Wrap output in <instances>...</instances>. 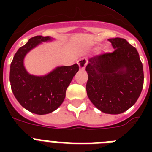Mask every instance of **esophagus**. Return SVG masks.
<instances>
[{
  "instance_id": "obj_1",
  "label": "esophagus",
  "mask_w": 152,
  "mask_h": 152,
  "mask_svg": "<svg viewBox=\"0 0 152 152\" xmlns=\"http://www.w3.org/2000/svg\"><path fill=\"white\" fill-rule=\"evenodd\" d=\"M77 63H78L80 69H85L86 65L88 64V59L85 58V57H83V58H81V59L79 60L78 61H77Z\"/></svg>"
}]
</instances>
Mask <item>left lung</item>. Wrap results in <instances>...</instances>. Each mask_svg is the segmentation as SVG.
<instances>
[{
    "instance_id": "left-lung-1",
    "label": "left lung",
    "mask_w": 152,
    "mask_h": 152,
    "mask_svg": "<svg viewBox=\"0 0 152 152\" xmlns=\"http://www.w3.org/2000/svg\"><path fill=\"white\" fill-rule=\"evenodd\" d=\"M108 40L113 52L88 60L86 90L96 108L103 113L118 114L138 99L144 86V71L137 49L124 39Z\"/></svg>"
}]
</instances>
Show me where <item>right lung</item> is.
<instances>
[{
    "label": "right lung",
    "mask_w": 152,
    "mask_h": 152,
    "mask_svg": "<svg viewBox=\"0 0 152 152\" xmlns=\"http://www.w3.org/2000/svg\"><path fill=\"white\" fill-rule=\"evenodd\" d=\"M49 36H34L14 55L10 66L11 88L15 99L26 110L36 114H46L57 110L64 101L66 89L79 71V65L61 66L47 75L29 74L23 59L30 50L42 42L50 41Z\"/></svg>",
    "instance_id": "right-lung-1"
}]
</instances>
